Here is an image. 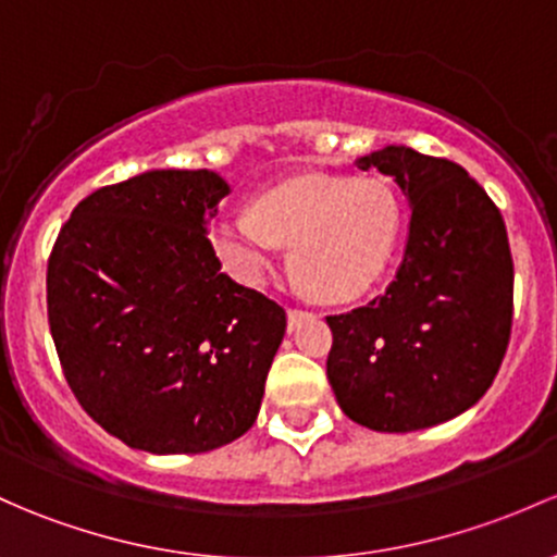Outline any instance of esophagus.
I'll return each instance as SVG.
<instances>
[{
  "label": "esophagus",
  "instance_id": "esophagus-1",
  "mask_svg": "<svg viewBox=\"0 0 557 557\" xmlns=\"http://www.w3.org/2000/svg\"><path fill=\"white\" fill-rule=\"evenodd\" d=\"M307 314H309L307 309H301V307H290V309H288V325H290V327H296L298 323H301L304 318H307Z\"/></svg>",
  "mask_w": 557,
  "mask_h": 557
}]
</instances>
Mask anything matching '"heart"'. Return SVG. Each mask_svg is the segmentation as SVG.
Masks as SVG:
<instances>
[{
	"label": "heart",
	"mask_w": 557,
	"mask_h": 557,
	"mask_svg": "<svg viewBox=\"0 0 557 557\" xmlns=\"http://www.w3.org/2000/svg\"><path fill=\"white\" fill-rule=\"evenodd\" d=\"M400 234V205L382 178L304 173L274 184L253 208L215 224V248L243 280H261L290 245V267L309 294L349 298L384 272Z\"/></svg>",
	"instance_id": "heart-1"
}]
</instances>
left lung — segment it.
Instances as JSON below:
<instances>
[{
  "label": "left lung",
  "mask_w": 557,
  "mask_h": 557,
  "mask_svg": "<svg viewBox=\"0 0 557 557\" xmlns=\"http://www.w3.org/2000/svg\"><path fill=\"white\" fill-rule=\"evenodd\" d=\"M357 168L397 181L411 202V230L389 288L325 318L327 382L342 411L368 430L443 424L485 395L510 344L505 219L483 186L443 157L386 146Z\"/></svg>",
  "instance_id": "obj_1"
}]
</instances>
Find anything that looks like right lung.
<instances>
[{"instance_id":"obj_1","label":"right lung","mask_w":557,"mask_h":557,"mask_svg":"<svg viewBox=\"0 0 557 557\" xmlns=\"http://www.w3.org/2000/svg\"><path fill=\"white\" fill-rule=\"evenodd\" d=\"M230 184L149 171L87 195L47 261V320L87 417L131 448L205 454L259 417L285 309L221 272Z\"/></svg>"}]
</instances>
